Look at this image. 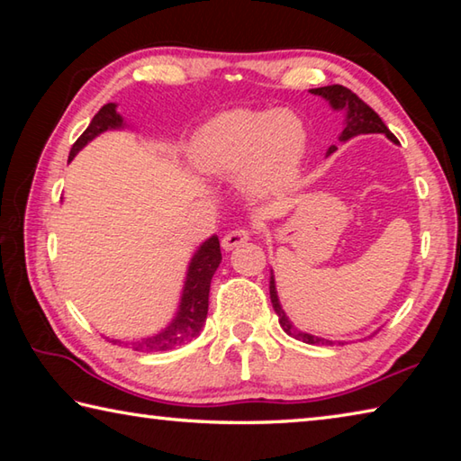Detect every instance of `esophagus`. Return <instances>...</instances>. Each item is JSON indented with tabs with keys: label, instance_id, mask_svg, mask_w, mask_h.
Returning <instances> with one entry per match:
<instances>
[{
	"label": "esophagus",
	"instance_id": "1",
	"mask_svg": "<svg viewBox=\"0 0 461 461\" xmlns=\"http://www.w3.org/2000/svg\"><path fill=\"white\" fill-rule=\"evenodd\" d=\"M248 240H249V231L248 230H231V231H228L221 238V248L225 249V252H230V249L241 246Z\"/></svg>",
	"mask_w": 461,
	"mask_h": 461
}]
</instances>
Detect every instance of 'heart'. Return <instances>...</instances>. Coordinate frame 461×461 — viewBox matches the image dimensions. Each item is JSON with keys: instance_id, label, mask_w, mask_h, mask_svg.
<instances>
[{"instance_id": "heart-1", "label": "heart", "mask_w": 461, "mask_h": 461, "mask_svg": "<svg viewBox=\"0 0 461 461\" xmlns=\"http://www.w3.org/2000/svg\"><path fill=\"white\" fill-rule=\"evenodd\" d=\"M307 152V128L288 109H228L194 131L186 156L199 173L238 178L252 199L291 191Z\"/></svg>"}]
</instances>
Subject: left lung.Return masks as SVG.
<instances>
[{
	"label": "left lung",
	"instance_id": "1",
	"mask_svg": "<svg viewBox=\"0 0 461 461\" xmlns=\"http://www.w3.org/2000/svg\"><path fill=\"white\" fill-rule=\"evenodd\" d=\"M311 93H313V95L323 97L327 104L331 105V109H335V112L346 113V120H343V130L339 134V142H348V140H352L360 134H384L388 140L396 142V138L390 134V130L384 126V122L380 120V115L374 112L370 105H366L364 101L357 97L356 93L349 91L348 87H341V85H327V87L311 89ZM335 150H338V146H330L327 156L333 154ZM270 301L278 315L280 327H283V330L291 335V338L311 343V346H319V343H321V346H333L335 341H331V339H325V338H319V335H311L307 331L296 330L291 319L286 317L283 305H280L278 294H276L275 275H272V270H270ZM338 343L339 346H343L346 341H338Z\"/></svg>",
	"mask_w": 461,
	"mask_h": 461
}]
</instances>
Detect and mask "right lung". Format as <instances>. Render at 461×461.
I'll return each instance as SVG.
<instances>
[{"mask_svg": "<svg viewBox=\"0 0 461 461\" xmlns=\"http://www.w3.org/2000/svg\"><path fill=\"white\" fill-rule=\"evenodd\" d=\"M126 123L118 113V105L107 104L93 115L87 130L83 131L81 138L77 140L68 154V162H71L77 152H81L91 140H95L99 134L107 130H122ZM221 262V249H220V238L212 236L203 241L193 254L186 268L185 285L181 291V301H178V309L170 323L160 330L158 333L150 335V338L131 341V349L136 352H167L176 346L191 341L201 333L203 325L207 319V307H209V286H212V278L215 275L217 267ZM113 343H122L120 339H113Z\"/></svg>", "mask_w": 461, "mask_h": 461, "instance_id": "1", "label": "right lung"}]
</instances>
